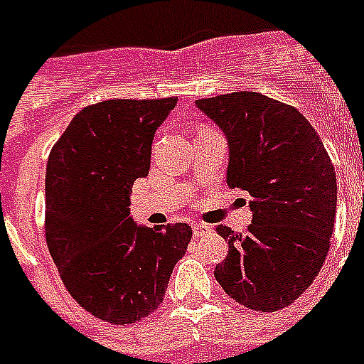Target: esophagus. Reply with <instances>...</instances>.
<instances>
[{
  "instance_id": "34e87169",
  "label": "esophagus",
  "mask_w": 364,
  "mask_h": 364,
  "mask_svg": "<svg viewBox=\"0 0 364 364\" xmlns=\"http://www.w3.org/2000/svg\"><path fill=\"white\" fill-rule=\"evenodd\" d=\"M211 232L210 225H204V223H193V234L194 236H205V234Z\"/></svg>"
}]
</instances>
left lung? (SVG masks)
Returning <instances> with one entry per match:
<instances>
[{"mask_svg": "<svg viewBox=\"0 0 364 364\" xmlns=\"http://www.w3.org/2000/svg\"><path fill=\"white\" fill-rule=\"evenodd\" d=\"M228 141L227 183L251 194L247 232L217 225L228 243L215 266L225 293L249 310L293 304L321 270L336 215V173L300 111L259 92L196 100Z\"/></svg>", "mask_w": 364, "mask_h": 364, "instance_id": "left-lung-1", "label": "left lung"}]
</instances>
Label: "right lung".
I'll return each instance as SVG.
<instances>
[{
	"label": "right lung",
	"mask_w": 364,
	"mask_h": 364,
	"mask_svg": "<svg viewBox=\"0 0 364 364\" xmlns=\"http://www.w3.org/2000/svg\"><path fill=\"white\" fill-rule=\"evenodd\" d=\"M176 104L164 98L88 105L48 156L50 257L71 296L115 325L139 321L162 304L193 236L187 223L149 228L130 217L132 185L149 173L154 132Z\"/></svg>",
	"instance_id": "add662e5"
}]
</instances>
